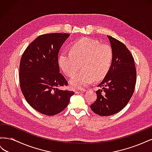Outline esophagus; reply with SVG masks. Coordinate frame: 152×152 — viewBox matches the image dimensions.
<instances>
[{
  "label": "esophagus",
  "instance_id": "esophagus-1",
  "mask_svg": "<svg viewBox=\"0 0 152 152\" xmlns=\"http://www.w3.org/2000/svg\"><path fill=\"white\" fill-rule=\"evenodd\" d=\"M86 91V89H77L75 91V93L76 94H79V93H84V92Z\"/></svg>",
  "mask_w": 152,
  "mask_h": 152
}]
</instances>
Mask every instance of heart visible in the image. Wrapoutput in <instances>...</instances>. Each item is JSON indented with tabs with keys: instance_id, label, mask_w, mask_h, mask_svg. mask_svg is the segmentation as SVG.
Here are the masks:
<instances>
[{
	"instance_id": "obj_1",
	"label": "heart",
	"mask_w": 152,
	"mask_h": 152,
	"mask_svg": "<svg viewBox=\"0 0 152 152\" xmlns=\"http://www.w3.org/2000/svg\"><path fill=\"white\" fill-rule=\"evenodd\" d=\"M113 59V50L108 44H101L97 40L82 38L73 42L70 51H63L58 57L59 65L65 74L74 76L70 81L74 88L81 89L100 80L107 74Z\"/></svg>"
}]
</instances>
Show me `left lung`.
<instances>
[{"label": "left lung", "instance_id": "8db88e82", "mask_svg": "<svg viewBox=\"0 0 152 152\" xmlns=\"http://www.w3.org/2000/svg\"><path fill=\"white\" fill-rule=\"evenodd\" d=\"M113 50L111 67L96 91L97 99L91 105L101 116H109L122 110L134 93L136 70L134 58L121 41L108 35Z\"/></svg>", "mask_w": 152, "mask_h": 152}]
</instances>
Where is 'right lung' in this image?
I'll return each mask as SVG.
<instances>
[{"mask_svg":"<svg viewBox=\"0 0 152 152\" xmlns=\"http://www.w3.org/2000/svg\"><path fill=\"white\" fill-rule=\"evenodd\" d=\"M70 34L39 35L23 53L20 63V85L26 101L37 111L52 116L61 113L74 94L62 90L68 82L59 72L58 53Z\"/></svg>","mask_w":152,"mask_h":152,"instance_id":"1","label":"right lung"}]
</instances>
